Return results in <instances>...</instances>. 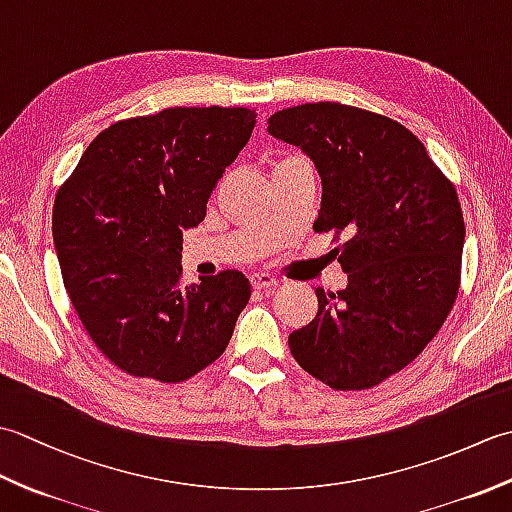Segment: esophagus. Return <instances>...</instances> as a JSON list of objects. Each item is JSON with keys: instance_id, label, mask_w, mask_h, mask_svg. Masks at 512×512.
<instances>
[{"instance_id": "obj_1", "label": "esophagus", "mask_w": 512, "mask_h": 512, "mask_svg": "<svg viewBox=\"0 0 512 512\" xmlns=\"http://www.w3.org/2000/svg\"><path fill=\"white\" fill-rule=\"evenodd\" d=\"M250 284H253L255 290H273L279 281L266 273H255V275H250Z\"/></svg>"}]
</instances>
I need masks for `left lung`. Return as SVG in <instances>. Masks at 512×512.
<instances>
[{
	"instance_id": "8db88e82",
	"label": "left lung",
	"mask_w": 512,
	"mask_h": 512,
	"mask_svg": "<svg viewBox=\"0 0 512 512\" xmlns=\"http://www.w3.org/2000/svg\"><path fill=\"white\" fill-rule=\"evenodd\" d=\"M268 132L301 147L323 182L314 231L332 233L347 288H317L319 312L288 336L321 383L361 391L398 374L438 334L458 297V191L405 125L343 103L275 112Z\"/></svg>"
}]
</instances>
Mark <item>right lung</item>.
<instances>
[{"mask_svg":"<svg viewBox=\"0 0 512 512\" xmlns=\"http://www.w3.org/2000/svg\"><path fill=\"white\" fill-rule=\"evenodd\" d=\"M248 107H169L118 121L83 151L52 209L63 286L105 358L182 383L222 356L250 284L239 270L182 284V231L255 127Z\"/></svg>","mask_w":512,"mask_h":512,"instance_id":"add662e5","label":"right lung"}]
</instances>
